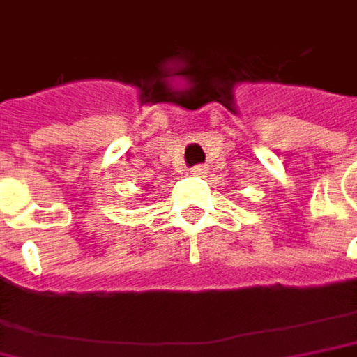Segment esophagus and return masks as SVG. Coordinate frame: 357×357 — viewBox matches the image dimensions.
I'll return each instance as SVG.
<instances>
[{
    "instance_id": "34e87169",
    "label": "esophagus",
    "mask_w": 357,
    "mask_h": 357,
    "mask_svg": "<svg viewBox=\"0 0 357 357\" xmlns=\"http://www.w3.org/2000/svg\"><path fill=\"white\" fill-rule=\"evenodd\" d=\"M190 172H192L194 176H204V174H206L208 169H206V165H194V167H192Z\"/></svg>"
}]
</instances>
